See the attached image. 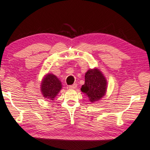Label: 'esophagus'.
Instances as JSON below:
<instances>
[{
    "label": "esophagus",
    "instance_id": "1",
    "mask_svg": "<svg viewBox=\"0 0 150 150\" xmlns=\"http://www.w3.org/2000/svg\"><path fill=\"white\" fill-rule=\"evenodd\" d=\"M77 87V84H74L72 85H70L69 86V88H71V89H75Z\"/></svg>",
    "mask_w": 150,
    "mask_h": 150
}]
</instances>
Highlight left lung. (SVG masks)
<instances>
[{"mask_svg":"<svg viewBox=\"0 0 150 150\" xmlns=\"http://www.w3.org/2000/svg\"><path fill=\"white\" fill-rule=\"evenodd\" d=\"M106 84V80L99 70H89L86 73L85 83L81 91L88 96L90 102H94L105 95Z\"/></svg>","mask_w":150,"mask_h":150,"instance_id":"1","label":"left lung"}]
</instances>
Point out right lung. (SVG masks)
I'll return each mask as SVG.
<instances>
[{"label":"right lung","instance_id":"1","mask_svg":"<svg viewBox=\"0 0 150 150\" xmlns=\"http://www.w3.org/2000/svg\"><path fill=\"white\" fill-rule=\"evenodd\" d=\"M62 88L60 81L56 76L48 74L41 84V91L44 97L53 100Z\"/></svg>","mask_w":150,"mask_h":150}]
</instances>
